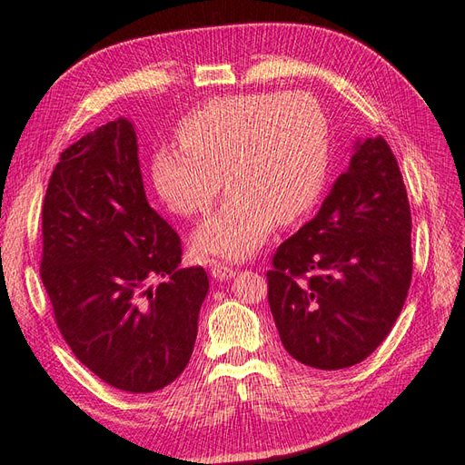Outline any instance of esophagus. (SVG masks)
I'll list each match as a JSON object with an SVG mask.
<instances>
[{"mask_svg":"<svg viewBox=\"0 0 465 465\" xmlns=\"http://www.w3.org/2000/svg\"><path fill=\"white\" fill-rule=\"evenodd\" d=\"M212 275L215 280L225 282V280H232L235 275V270L230 268V265H223V263H212Z\"/></svg>","mask_w":465,"mask_h":465,"instance_id":"esophagus-1","label":"esophagus"}]
</instances>
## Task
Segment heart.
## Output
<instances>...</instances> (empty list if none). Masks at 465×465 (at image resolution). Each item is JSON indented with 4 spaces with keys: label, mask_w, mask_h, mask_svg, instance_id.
Segmentation results:
<instances>
[{
    "label": "heart",
    "mask_w": 465,
    "mask_h": 465,
    "mask_svg": "<svg viewBox=\"0 0 465 465\" xmlns=\"http://www.w3.org/2000/svg\"><path fill=\"white\" fill-rule=\"evenodd\" d=\"M182 145L152 153V183L177 215L227 202L193 232V250L207 258L245 260L258 252L278 220L295 223L323 193L330 167L328 120L303 92L217 97L177 124Z\"/></svg>",
    "instance_id": "obj_1"
}]
</instances>
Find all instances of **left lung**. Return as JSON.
Segmentation results:
<instances>
[{
  "label": "left lung",
  "instance_id": "8db88e82",
  "mask_svg": "<svg viewBox=\"0 0 465 465\" xmlns=\"http://www.w3.org/2000/svg\"><path fill=\"white\" fill-rule=\"evenodd\" d=\"M411 282V213L381 135L358 140L318 215L285 240L268 300L285 351L315 370L363 361L385 340Z\"/></svg>",
  "mask_w": 465,
  "mask_h": 465
}]
</instances>
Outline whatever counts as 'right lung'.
I'll return each instance as SVG.
<instances>
[{
	"label": "right lung",
	"mask_w": 465,
	"mask_h": 465,
	"mask_svg": "<svg viewBox=\"0 0 465 465\" xmlns=\"http://www.w3.org/2000/svg\"><path fill=\"white\" fill-rule=\"evenodd\" d=\"M42 232V282L75 358L122 391L170 385L190 363L210 282L203 268H177L182 240L147 203L130 120L62 153Z\"/></svg>",
	"instance_id": "right-lung-1"
}]
</instances>
